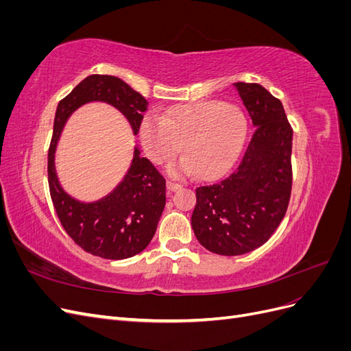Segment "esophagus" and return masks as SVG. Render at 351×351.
Wrapping results in <instances>:
<instances>
[{
	"label": "esophagus",
	"instance_id": "34e87169",
	"mask_svg": "<svg viewBox=\"0 0 351 351\" xmlns=\"http://www.w3.org/2000/svg\"><path fill=\"white\" fill-rule=\"evenodd\" d=\"M182 189V184L174 183V182H167V190L168 192H176V190Z\"/></svg>",
	"mask_w": 351,
	"mask_h": 351
}]
</instances>
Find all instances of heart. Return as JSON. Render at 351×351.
Segmentation results:
<instances>
[{
	"mask_svg": "<svg viewBox=\"0 0 351 351\" xmlns=\"http://www.w3.org/2000/svg\"><path fill=\"white\" fill-rule=\"evenodd\" d=\"M249 134V120L236 104L199 101L176 105L161 117L147 115L141 124V142L154 162L176 155L169 164L174 176L193 174L215 178L236 164Z\"/></svg>",
	"mask_w": 351,
	"mask_h": 351,
	"instance_id": "heart-1",
	"label": "heart"
}]
</instances>
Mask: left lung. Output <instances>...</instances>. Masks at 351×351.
<instances>
[{
  "mask_svg": "<svg viewBox=\"0 0 351 351\" xmlns=\"http://www.w3.org/2000/svg\"><path fill=\"white\" fill-rule=\"evenodd\" d=\"M234 86L256 130L237 171L196 189L192 215L199 243L222 256L244 254L269 240L289 206L293 178V129L281 101L258 83Z\"/></svg>",
  "mask_w": 351,
  "mask_h": 351,
  "instance_id": "1",
  "label": "left lung"
}]
</instances>
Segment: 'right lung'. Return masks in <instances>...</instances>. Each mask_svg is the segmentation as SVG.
I'll return each mask as SVG.
<instances>
[{"instance_id": "right-lung-1", "label": "right lung", "mask_w": 351, "mask_h": 351, "mask_svg": "<svg viewBox=\"0 0 351 351\" xmlns=\"http://www.w3.org/2000/svg\"><path fill=\"white\" fill-rule=\"evenodd\" d=\"M89 102H105L129 121L133 134L139 132L147 101L121 79L110 74H92L83 79L64 99L54 119V133L48 152V183L52 204L61 226L74 243L104 259H125L141 253L151 243L165 206V178L134 146L132 164L121 182L108 195L82 202L62 189L56 151L70 115Z\"/></svg>"}]
</instances>
